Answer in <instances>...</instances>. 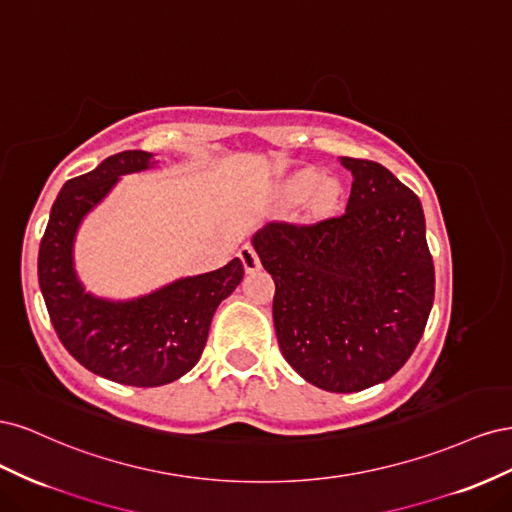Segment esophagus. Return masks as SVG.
<instances>
[{
	"label": "esophagus",
	"mask_w": 512,
	"mask_h": 512,
	"mask_svg": "<svg viewBox=\"0 0 512 512\" xmlns=\"http://www.w3.org/2000/svg\"><path fill=\"white\" fill-rule=\"evenodd\" d=\"M239 258H241L243 269L247 273H254V271L260 269V258H258V254H256V250H254L252 245H243L241 252H239Z\"/></svg>",
	"instance_id": "esophagus-1"
}]
</instances>
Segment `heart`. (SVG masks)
Segmentation results:
<instances>
[{
	"mask_svg": "<svg viewBox=\"0 0 512 512\" xmlns=\"http://www.w3.org/2000/svg\"><path fill=\"white\" fill-rule=\"evenodd\" d=\"M309 194V207L316 213H324L335 207L342 194L339 183L331 177H322L316 170H299V173L290 175L282 185V196L290 203H299Z\"/></svg>",
	"mask_w": 512,
	"mask_h": 512,
	"instance_id": "heart-1",
	"label": "heart"
}]
</instances>
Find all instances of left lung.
<instances>
[{
  "label": "left lung",
  "mask_w": 512,
  "mask_h": 512,
  "mask_svg": "<svg viewBox=\"0 0 512 512\" xmlns=\"http://www.w3.org/2000/svg\"><path fill=\"white\" fill-rule=\"evenodd\" d=\"M342 164L352 173L342 215L271 222L252 243L275 282L273 324L284 359L318 389L356 393L410 359L436 273L418 196L378 162Z\"/></svg>",
  "instance_id": "8db88e82"
}]
</instances>
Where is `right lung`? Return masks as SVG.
I'll return each mask as SVG.
<instances>
[{
	"label": "right lung",
	"mask_w": 512,
	"mask_h": 512,
	"mask_svg": "<svg viewBox=\"0 0 512 512\" xmlns=\"http://www.w3.org/2000/svg\"><path fill=\"white\" fill-rule=\"evenodd\" d=\"M151 158L147 151H121L70 179L53 203L38 254V282L59 342L94 374L143 389L188 374L203 354L215 309L243 280L235 258L132 301L85 292L72 258L76 230L121 175L149 168Z\"/></svg>",
	"instance_id": "right-lung-1"
}]
</instances>
